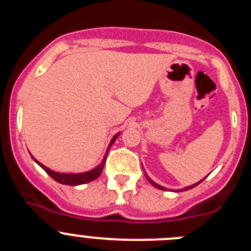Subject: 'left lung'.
I'll return each instance as SVG.
<instances>
[{"instance_id": "8db88e82", "label": "left lung", "mask_w": 251, "mask_h": 251, "mask_svg": "<svg viewBox=\"0 0 251 251\" xmlns=\"http://www.w3.org/2000/svg\"><path fill=\"white\" fill-rule=\"evenodd\" d=\"M145 175H146V177H147L148 182H150L151 185H152V186H154V187H157V188H158V190H165V191H167L168 188L163 187V186H161V185H158V183H156V182H154V181H153V179H151L150 177H148V175L146 174V172H145ZM201 182H202V179H201V181H199V182H197V183H194V185H191V186H187V187H185V188H181V190H174V191H175V192H179V191H187V190H191V188L196 187V186L199 185V183H201Z\"/></svg>"}]
</instances>
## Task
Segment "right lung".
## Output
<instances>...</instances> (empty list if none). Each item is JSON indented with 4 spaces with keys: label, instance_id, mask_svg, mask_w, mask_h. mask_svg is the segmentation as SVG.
Here are the masks:
<instances>
[{
    "label": "right lung",
    "instance_id": "1",
    "mask_svg": "<svg viewBox=\"0 0 251 251\" xmlns=\"http://www.w3.org/2000/svg\"><path fill=\"white\" fill-rule=\"evenodd\" d=\"M119 134H121V133H117V134H115V136L112 138L109 146H108V148H106L105 156H104L103 161H101L100 163L97 166V167H94L93 170H90V171H86V172H80V174H63V172H56V171H52V170H50V168L46 167V166H44L43 163H40V162L37 161V159H35L32 156L31 157H32V159L36 162L37 165L43 168V170L45 171L46 174H48L51 178H54L56 182L63 183V185H69V186L84 185V183L92 182L93 179L98 178V177L100 176L101 171H103V167H104V163H105L106 154H108V152H109V148L112 147V145L115 142V139L118 138Z\"/></svg>",
    "mask_w": 251,
    "mask_h": 251
}]
</instances>
